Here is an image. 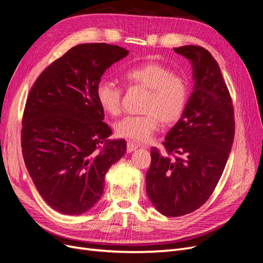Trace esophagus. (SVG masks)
I'll return each instance as SVG.
<instances>
[{"instance_id": "1", "label": "esophagus", "mask_w": 263, "mask_h": 263, "mask_svg": "<svg viewBox=\"0 0 263 263\" xmlns=\"http://www.w3.org/2000/svg\"><path fill=\"white\" fill-rule=\"evenodd\" d=\"M146 148V146L144 145H139V144H136V142L134 141H128L127 142V153H133L134 150H136L137 148Z\"/></svg>"}]
</instances>
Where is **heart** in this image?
Returning <instances> with one entry per match:
<instances>
[{
    "mask_svg": "<svg viewBox=\"0 0 263 263\" xmlns=\"http://www.w3.org/2000/svg\"><path fill=\"white\" fill-rule=\"evenodd\" d=\"M124 80L130 86H141L149 91L142 115L126 116L115 124L119 135L135 141H147L164 125L177 123L184 114L190 85L186 79L174 73L163 63L148 61L127 69ZM95 97L101 108L110 116L122 112L123 89L109 80H101L95 87Z\"/></svg>",
    "mask_w": 263,
    "mask_h": 263,
    "instance_id": "b5f03b06",
    "label": "heart"
}]
</instances>
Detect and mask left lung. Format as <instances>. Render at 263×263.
<instances>
[{"label":"left lung","instance_id":"left-lung-1","mask_svg":"<svg viewBox=\"0 0 263 263\" xmlns=\"http://www.w3.org/2000/svg\"><path fill=\"white\" fill-rule=\"evenodd\" d=\"M174 51L192 63L194 86L184 114L151 148L146 191L158 212L178 217L209 200L225 169L235 137L234 106L217 61L201 46Z\"/></svg>","mask_w":263,"mask_h":263}]
</instances>
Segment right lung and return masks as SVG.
Wrapping results in <instances>:
<instances>
[{
    "instance_id": "right-lung-1",
    "label": "right lung",
    "mask_w": 263,
    "mask_h": 263,
    "mask_svg": "<svg viewBox=\"0 0 263 263\" xmlns=\"http://www.w3.org/2000/svg\"><path fill=\"white\" fill-rule=\"evenodd\" d=\"M128 54L116 45L81 44L54 60L31 86L22 119V151L29 176L50 208L66 215L92 209L105 174L126 153L95 87L104 71Z\"/></svg>"
}]
</instances>
